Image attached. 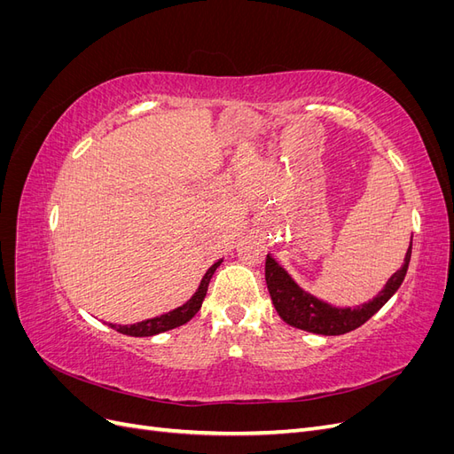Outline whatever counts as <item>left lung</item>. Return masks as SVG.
Wrapping results in <instances>:
<instances>
[{
  "mask_svg": "<svg viewBox=\"0 0 454 454\" xmlns=\"http://www.w3.org/2000/svg\"><path fill=\"white\" fill-rule=\"evenodd\" d=\"M411 248H413V240L409 242V250L405 254L402 269L392 274L387 286L377 294V297L354 309L333 307L329 303H324L322 299L310 295L303 287H299L290 274L286 272V269H282L269 254L265 259V280L272 305L286 324H290L297 329H303V332L318 335L348 333L352 329L365 324L371 316L379 312L384 307V303L397 292V287L402 286L407 274Z\"/></svg>",
  "mask_w": 454,
  "mask_h": 454,
  "instance_id": "left-lung-1",
  "label": "left lung"
}]
</instances>
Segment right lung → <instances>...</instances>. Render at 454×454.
Here are the masks:
<instances>
[{
    "label": "right lung",
    "mask_w": 454,
    "mask_h": 454,
    "mask_svg": "<svg viewBox=\"0 0 454 454\" xmlns=\"http://www.w3.org/2000/svg\"><path fill=\"white\" fill-rule=\"evenodd\" d=\"M223 259L215 261V263L206 270V274L200 280V286L197 287V292L193 294V297H191L187 303H184L182 307H177L167 314H160V316H155V318H149V320H144V322H138V324H132V325H117V324H109V327L115 329V332L122 333V335H130V337H151V335H157V333H162V332H168V329H174L177 325H184L187 324L193 316L199 312L202 301L206 297V292H208V284H210V278L212 274L215 272V269L222 265Z\"/></svg>",
    "instance_id": "obj_1"
}]
</instances>
